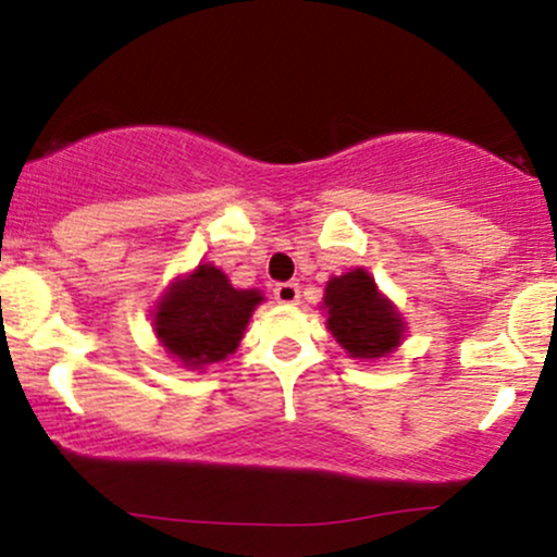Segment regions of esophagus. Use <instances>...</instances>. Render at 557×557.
Returning <instances> with one entry per match:
<instances>
[{
	"mask_svg": "<svg viewBox=\"0 0 557 557\" xmlns=\"http://www.w3.org/2000/svg\"><path fill=\"white\" fill-rule=\"evenodd\" d=\"M273 297H276L281 305H297L299 302V284H294V281H284V284H278L276 289H273Z\"/></svg>",
	"mask_w": 557,
	"mask_h": 557,
	"instance_id": "1",
	"label": "esophagus"
}]
</instances>
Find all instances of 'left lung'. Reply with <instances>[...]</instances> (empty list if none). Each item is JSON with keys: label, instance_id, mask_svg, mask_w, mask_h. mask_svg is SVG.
<instances>
[{"label": "left lung", "instance_id": "8db88e82", "mask_svg": "<svg viewBox=\"0 0 557 557\" xmlns=\"http://www.w3.org/2000/svg\"><path fill=\"white\" fill-rule=\"evenodd\" d=\"M323 310L329 312V331L355 359L391 355L407 331L396 307L377 292L375 278L364 268L333 276L325 284Z\"/></svg>", "mask_w": 557, "mask_h": 557}]
</instances>
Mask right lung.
<instances>
[{"mask_svg":"<svg viewBox=\"0 0 557 557\" xmlns=\"http://www.w3.org/2000/svg\"><path fill=\"white\" fill-rule=\"evenodd\" d=\"M260 302L258 289H234L221 268L200 263L156 305L153 331L169 355L200 370L234 355Z\"/></svg>","mask_w":557,"mask_h":557,"instance_id":"obj_1","label":"right lung"}]
</instances>
